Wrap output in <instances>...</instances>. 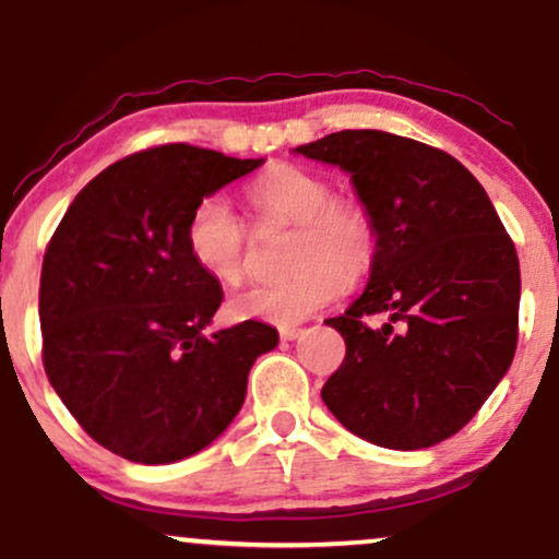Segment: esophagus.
Here are the masks:
<instances>
[{
  "mask_svg": "<svg viewBox=\"0 0 559 559\" xmlns=\"http://www.w3.org/2000/svg\"><path fill=\"white\" fill-rule=\"evenodd\" d=\"M299 333H301L299 325H281L278 329V336L284 338V342H292V338H297Z\"/></svg>",
  "mask_w": 559,
  "mask_h": 559,
  "instance_id": "1",
  "label": "esophagus"
}]
</instances>
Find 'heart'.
Returning <instances> with one entry per match:
<instances>
[{
  "label": "heart",
  "instance_id": "obj_1",
  "mask_svg": "<svg viewBox=\"0 0 559 559\" xmlns=\"http://www.w3.org/2000/svg\"><path fill=\"white\" fill-rule=\"evenodd\" d=\"M247 199L262 226H294L288 275L230 297L239 320L292 325L342 297L346 284L368 278L378 260V228L357 197L333 194L320 173L275 163L247 186ZM186 249L202 273L234 286L247 273L249 228L228 199L204 197L186 223Z\"/></svg>",
  "mask_w": 559,
  "mask_h": 559
}]
</instances>
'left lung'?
<instances>
[{
	"instance_id": "8db88e82",
	"label": "left lung",
	"mask_w": 559,
	"mask_h": 559,
	"mask_svg": "<svg viewBox=\"0 0 559 559\" xmlns=\"http://www.w3.org/2000/svg\"><path fill=\"white\" fill-rule=\"evenodd\" d=\"M297 152L349 173L378 228L368 288L325 320L346 355L323 402L370 444H439L471 423L515 357V243L484 186L436 146L362 128ZM386 309L383 330L364 323Z\"/></svg>"
}]
</instances>
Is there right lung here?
<instances>
[{
	"instance_id": "right-lung-1",
	"label": "right lung",
	"mask_w": 559,
	"mask_h": 559,
	"mask_svg": "<svg viewBox=\"0 0 559 559\" xmlns=\"http://www.w3.org/2000/svg\"><path fill=\"white\" fill-rule=\"evenodd\" d=\"M262 159L191 144L133 152L92 178L47 243L41 360L79 426L131 463L189 457L228 428L278 331L204 336L223 288L186 249L191 210Z\"/></svg>"
}]
</instances>
